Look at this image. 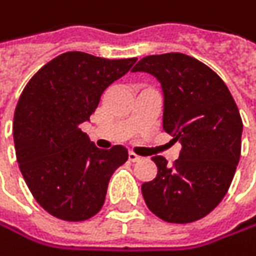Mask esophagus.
I'll return each instance as SVG.
<instances>
[{
    "instance_id": "obj_1",
    "label": "esophagus",
    "mask_w": 256,
    "mask_h": 256,
    "mask_svg": "<svg viewBox=\"0 0 256 256\" xmlns=\"http://www.w3.org/2000/svg\"><path fill=\"white\" fill-rule=\"evenodd\" d=\"M129 160L130 162H138V160H141V156H138V154H135V153H129Z\"/></svg>"
}]
</instances>
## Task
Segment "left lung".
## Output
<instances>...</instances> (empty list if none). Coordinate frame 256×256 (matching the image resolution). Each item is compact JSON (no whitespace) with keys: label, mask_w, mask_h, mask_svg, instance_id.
<instances>
[{"label":"left lung","mask_w":256,"mask_h":256,"mask_svg":"<svg viewBox=\"0 0 256 256\" xmlns=\"http://www.w3.org/2000/svg\"><path fill=\"white\" fill-rule=\"evenodd\" d=\"M132 72H147L160 82L164 130L182 144L172 165L162 156L153 158L158 176L142 183L144 201L165 222L202 219L226 195L240 160L238 108L225 82L189 55H150Z\"/></svg>","instance_id":"8db88e82"}]
</instances>
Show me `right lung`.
<instances>
[{
  "mask_svg": "<svg viewBox=\"0 0 256 256\" xmlns=\"http://www.w3.org/2000/svg\"><path fill=\"white\" fill-rule=\"evenodd\" d=\"M135 61L66 52L24 88L13 120L16 158L28 189L49 214L79 222L100 212L110 176L129 154L121 146L97 148L80 124Z\"/></svg>",
  "mask_w": 256,
  "mask_h": 256,
  "instance_id": "1",
  "label": "right lung"
}]
</instances>
